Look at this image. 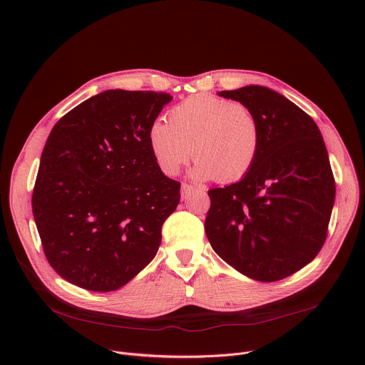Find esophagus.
I'll use <instances>...</instances> for the list:
<instances>
[{
	"label": "esophagus",
	"instance_id": "34e87169",
	"mask_svg": "<svg viewBox=\"0 0 365 365\" xmlns=\"http://www.w3.org/2000/svg\"><path fill=\"white\" fill-rule=\"evenodd\" d=\"M196 187L189 185V183H182V189H180V195H182V199H186L192 192H195Z\"/></svg>",
	"mask_w": 365,
	"mask_h": 365
}]
</instances>
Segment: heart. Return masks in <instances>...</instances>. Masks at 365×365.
I'll return each instance as SVG.
<instances>
[{"label":"heart","instance_id":"1","mask_svg":"<svg viewBox=\"0 0 365 365\" xmlns=\"http://www.w3.org/2000/svg\"><path fill=\"white\" fill-rule=\"evenodd\" d=\"M148 145L166 176H176L193 151L195 179L232 183L254 168L262 150V127L245 103L197 93L169 111V123L151 124Z\"/></svg>","mask_w":365,"mask_h":365}]
</instances>
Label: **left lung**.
<instances>
[{
  "label": "left lung",
  "instance_id": "left-lung-1",
  "mask_svg": "<svg viewBox=\"0 0 365 365\" xmlns=\"http://www.w3.org/2000/svg\"><path fill=\"white\" fill-rule=\"evenodd\" d=\"M248 106L262 127V150L240 182L207 192L205 232L214 251L244 276L277 282L321 251L335 200L322 134L303 110L264 86L221 91Z\"/></svg>",
  "mask_w": 365,
  "mask_h": 365
}]
</instances>
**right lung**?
<instances>
[{"mask_svg":"<svg viewBox=\"0 0 365 365\" xmlns=\"http://www.w3.org/2000/svg\"><path fill=\"white\" fill-rule=\"evenodd\" d=\"M170 101L165 92L103 91L50 131L33 217L48 264L69 283L117 290L158 252L180 183L155 163L148 130Z\"/></svg>","mask_w":365,"mask_h":365,"instance_id":"1","label":"right lung"}]
</instances>
